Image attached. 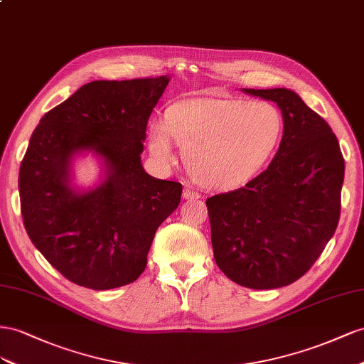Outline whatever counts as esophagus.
<instances>
[{
    "mask_svg": "<svg viewBox=\"0 0 364 364\" xmlns=\"http://www.w3.org/2000/svg\"><path fill=\"white\" fill-rule=\"evenodd\" d=\"M183 198H184V200H198V198H200V193L195 192V191L191 189V188H186V189L183 191Z\"/></svg>",
    "mask_w": 364,
    "mask_h": 364,
    "instance_id": "obj_1",
    "label": "esophagus"
}]
</instances>
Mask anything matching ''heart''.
Listing matches in <instances>:
<instances>
[{
	"instance_id": "1",
	"label": "heart",
	"mask_w": 364,
	"mask_h": 364,
	"mask_svg": "<svg viewBox=\"0 0 364 364\" xmlns=\"http://www.w3.org/2000/svg\"><path fill=\"white\" fill-rule=\"evenodd\" d=\"M282 131V114L272 103L205 99L172 107L164 123H154L149 149L155 159L169 163L172 139L196 183L225 191L240 188L264 168Z\"/></svg>"
}]
</instances>
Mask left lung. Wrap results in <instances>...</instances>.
<instances>
[{"mask_svg":"<svg viewBox=\"0 0 364 364\" xmlns=\"http://www.w3.org/2000/svg\"><path fill=\"white\" fill-rule=\"evenodd\" d=\"M245 95L276 102L284 132L276 157L244 188L207 198L213 256L237 285L296 282L334 235L345 160L329 124L288 88Z\"/></svg>","mask_w":364,"mask_h":364,"instance_id":"obj_1","label":"left lung"}]
</instances>
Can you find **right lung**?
Returning <instances> with one entry per match:
<instances>
[{
    "label": "right lung",
    "mask_w": 364,
    "mask_h": 364,
    "mask_svg": "<svg viewBox=\"0 0 364 364\" xmlns=\"http://www.w3.org/2000/svg\"><path fill=\"white\" fill-rule=\"evenodd\" d=\"M171 77L95 80L48 111L19 168L30 240L73 284L128 285L144 272L155 232L181 200L180 183L143 169L146 124ZM95 154L100 181L82 188L74 161Z\"/></svg>",
    "instance_id": "add662e5"
}]
</instances>
